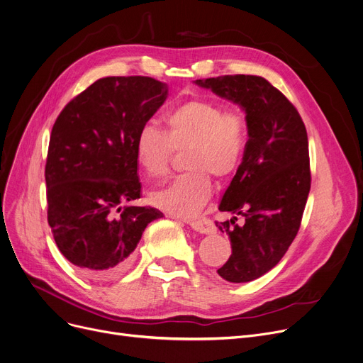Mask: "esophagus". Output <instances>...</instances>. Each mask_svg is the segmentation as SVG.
Masks as SVG:
<instances>
[{"mask_svg":"<svg viewBox=\"0 0 363 363\" xmlns=\"http://www.w3.org/2000/svg\"><path fill=\"white\" fill-rule=\"evenodd\" d=\"M187 224L201 234H213L215 233V225L212 224V220L209 219H199V220H187Z\"/></svg>","mask_w":363,"mask_h":363,"instance_id":"34e87169","label":"esophagus"}]
</instances>
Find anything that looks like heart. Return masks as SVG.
<instances>
[{"instance_id": "obj_1", "label": "heart", "mask_w": 363, "mask_h": 363, "mask_svg": "<svg viewBox=\"0 0 363 363\" xmlns=\"http://www.w3.org/2000/svg\"><path fill=\"white\" fill-rule=\"evenodd\" d=\"M165 130L152 125L139 129L135 155L144 173L160 179L169 172L173 151L186 150L180 174L169 186L150 194L151 203L177 218L196 216L212 196L208 173L224 180L240 167L248 139V125L241 110H225L206 99L183 101L167 111Z\"/></svg>"}]
</instances>
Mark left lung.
Segmentation results:
<instances>
[{
    "instance_id": "8db88e82",
    "label": "left lung",
    "mask_w": 363,
    "mask_h": 363,
    "mask_svg": "<svg viewBox=\"0 0 363 363\" xmlns=\"http://www.w3.org/2000/svg\"><path fill=\"white\" fill-rule=\"evenodd\" d=\"M193 82L245 113L244 157L218 206L233 218L215 224L233 247L218 274L233 284L252 282L282 260L298 234L311 187L308 136L294 104L262 77ZM238 216L245 219L241 225L236 224Z\"/></svg>"
}]
</instances>
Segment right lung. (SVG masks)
Segmentation results:
<instances>
[{
	"label": "right lung",
	"instance_id": "1",
	"mask_svg": "<svg viewBox=\"0 0 363 363\" xmlns=\"http://www.w3.org/2000/svg\"><path fill=\"white\" fill-rule=\"evenodd\" d=\"M169 97L150 77H106L71 100L50 133L48 222L60 252L89 277L123 274L155 208L141 198L135 139Z\"/></svg>",
	"mask_w": 363,
	"mask_h": 363
}]
</instances>
